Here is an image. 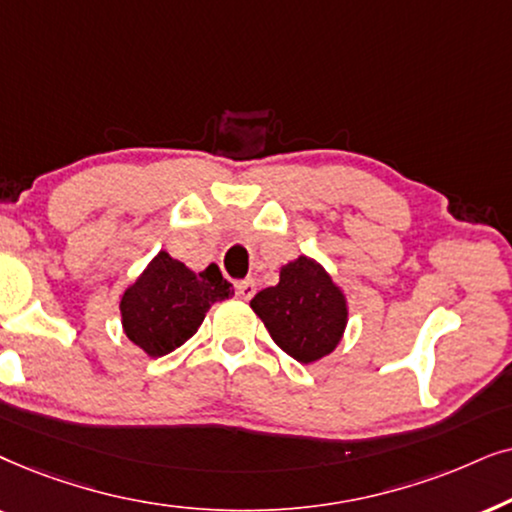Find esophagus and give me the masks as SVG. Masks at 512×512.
<instances>
[{
	"label": "esophagus",
	"instance_id": "esophagus-1",
	"mask_svg": "<svg viewBox=\"0 0 512 512\" xmlns=\"http://www.w3.org/2000/svg\"><path fill=\"white\" fill-rule=\"evenodd\" d=\"M255 292H257V285H255V281H252V278H248V281L236 283V295L245 299V302H248V299L255 295Z\"/></svg>",
	"mask_w": 512,
	"mask_h": 512
}]
</instances>
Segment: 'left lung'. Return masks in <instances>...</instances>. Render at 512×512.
<instances>
[{
    "label": "left lung",
    "instance_id": "8db88e82",
    "mask_svg": "<svg viewBox=\"0 0 512 512\" xmlns=\"http://www.w3.org/2000/svg\"><path fill=\"white\" fill-rule=\"evenodd\" d=\"M250 306L271 339L304 365L335 351L349 320L344 292L316 260L304 255L285 264L278 285L257 292Z\"/></svg>",
    "mask_w": 512,
    "mask_h": 512
}]
</instances>
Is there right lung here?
Wrapping results in <instances>:
<instances>
[{
	"mask_svg": "<svg viewBox=\"0 0 512 512\" xmlns=\"http://www.w3.org/2000/svg\"><path fill=\"white\" fill-rule=\"evenodd\" d=\"M231 295L217 264L196 274L161 250L121 295V325L147 356L161 358L194 337L210 306Z\"/></svg>",
	"mask_w": 512,
	"mask_h": 512,
	"instance_id": "obj_1",
	"label": "right lung"
}]
</instances>
